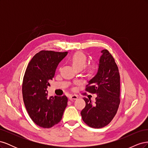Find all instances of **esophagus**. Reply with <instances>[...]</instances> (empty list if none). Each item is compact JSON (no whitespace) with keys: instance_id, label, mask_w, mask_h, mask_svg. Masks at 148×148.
I'll use <instances>...</instances> for the list:
<instances>
[{"instance_id":"obj_1","label":"esophagus","mask_w":148,"mask_h":148,"mask_svg":"<svg viewBox=\"0 0 148 148\" xmlns=\"http://www.w3.org/2000/svg\"><path fill=\"white\" fill-rule=\"evenodd\" d=\"M70 100H73V99H78V96L76 95H71L69 96Z\"/></svg>"}]
</instances>
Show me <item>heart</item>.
I'll return each mask as SVG.
<instances>
[{"mask_svg":"<svg viewBox=\"0 0 148 148\" xmlns=\"http://www.w3.org/2000/svg\"><path fill=\"white\" fill-rule=\"evenodd\" d=\"M71 62L76 70H82L86 64L87 57L83 52H78L71 57ZM97 65L95 64H91L86 67L85 71L88 75H91L95 73Z\"/></svg>","mask_w":148,"mask_h":148,"instance_id":"1","label":"heart"}]
</instances>
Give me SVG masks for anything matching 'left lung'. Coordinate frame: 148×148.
<instances>
[{
    "instance_id": "8db88e82",
    "label": "left lung",
    "mask_w": 148,
    "mask_h": 148,
    "mask_svg": "<svg viewBox=\"0 0 148 148\" xmlns=\"http://www.w3.org/2000/svg\"><path fill=\"white\" fill-rule=\"evenodd\" d=\"M96 75L88 82L86 91L96 94V102L84 97L86 106L81 115L89 127L101 128L108 125L120 104V74L114 57L107 49L101 51Z\"/></svg>"
}]
</instances>
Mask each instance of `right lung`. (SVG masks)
Returning <instances> with one entry per match:
<instances>
[{
    "label": "right lung",
    "instance_id": "add662e5",
    "mask_svg": "<svg viewBox=\"0 0 148 148\" xmlns=\"http://www.w3.org/2000/svg\"><path fill=\"white\" fill-rule=\"evenodd\" d=\"M68 52L41 51L31 60L23 78L22 93L26 110L38 126L51 128L62 118L67 106L66 96L47 99V86L57 67Z\"/></svg>",
    "mask_w": 148,
    "mask_h": 148
}]
</instances>
